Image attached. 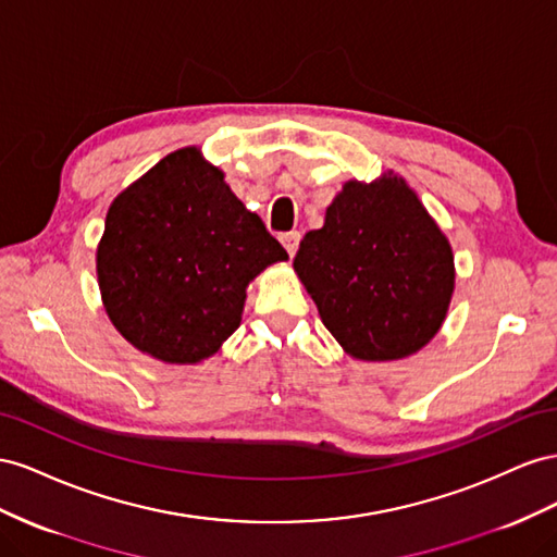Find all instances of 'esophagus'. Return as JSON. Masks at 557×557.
<instances>
[{
    "label": "esophagus",
    "instance_id": "esophagus-1",
    "mask_svg": "<svg viewBox=\"0 0 557 557\" xmlns=\"http://www.w3.org/2000/svg\"><path fill=\"white\" fill-rule=\"evenodd\" d=\"M282 245H284V249H287V253L289 257H294L296 253V249H298V243H300V233L298 231H292V233H284L282 237Z\"/></svg>",
    "mask_w": 557,
    "mask_h": 557
}]
</instances>
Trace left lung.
<instances>
[{"mask_svg": "<svg viewBox=\"0 0 557 557\" xmlns=\"http://www.w3.org/2000/svg\"><path fill=\"white\" fill-rule=\"evenodd\" d=\"M294 270L331 336L359 361L416 355L446 322L455 292L450 240L392 170L343 184L324 226L300 240Z\"/></svg>", "mask_w": 557, "mask_h": 557, "instance_id": "obj_1", "label": "left lung"}]
</instances>
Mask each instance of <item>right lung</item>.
<instances>
[{"label":"right lung","mask_w":557,"mask_h":557,"mask_svg":"<svg viewBox=\"0 0 557 557\" xmlns=\"http://www.w3.org/2000/svg\"><path fill=\"white\" fill-rule=\"evenodd\" d=\"M287 259L224 172L184 147L111 200L95 268L121 336L184 367L219 352L243 322L249 282Z\"/></svg>","instance_id":"obj_1"}]
</instances>
